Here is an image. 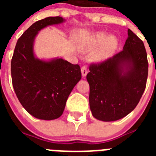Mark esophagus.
<instances>
[{
  "mask_svg": "<svg viewBox=\"0 0 156 156\" xmlns=\"http://www.w3.org/2000/svg\"><path fill=\"white\" fill-rule=\"evenodd\" d=\"M88 71H87V67H85V66H83L82 68H81V74H82V76L83 77H85L87 76V74Z\"/></svg>",
  "mask_w": 156,
  "mask_h": 156,
  "instance_id": "34e87169",
  "label": "esophagus"
}]
</instances>
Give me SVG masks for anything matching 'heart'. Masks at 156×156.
I'll return each instance as SVG.
<instances>
[{
  "label": "heart",
  "mask_w": 156,
  "mask_h": 156,
  "mask_svg": "<svg viewBox=\"0 0 156 156\" xmlns=\"http://www.w3.org/2000/svg\"><path fill=\"white\" fill-rule=\"evenodd\" d=\"M117 46L118 39L115 36H108L104 32H98L83 40L80 48L85 51H90L96 49L92 53L91 58L94 62H99L111 57Z\"/></svg>",
  "instance_id": "heart-1"
}]
</instances>
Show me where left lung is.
I'll return each instance as SVG.
<instances>
[{
    "label": "left lung",
    "mask_w": 156,
    "mask_h": 156,
    "mask_svg": "<svg viewBox=\"0 0 156 156\" xmlns=\"http://www.w3.org/2000/svg\"><path fill=\"white\" fill-rule=\"evenodd\" d=\"M127 33L122 51L91 65L87 75L90 111L98 120L111 122L126 116L145 89L148 63L144 43L129 29Z\"/></svg>",
    "instance_id": "left-lung-1"
}]
</instances>
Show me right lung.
Listing matches in <instances>:
<instances>
[{"mask_svg":"<svg viewBox=\"0 0 156 156\" xmlns=\"http://www.w3.org/2000/svg\"><path fill=\"white\" fill-rule=\"evenodd\" d=\"M60 16L36 22L18 40L11 63L12 85L23 108L37 119L52 120L61 116L74 87L81 79L80 67L63 58L44 59L34 52L39 32L65 23Z\"/></svg>","mask_w":156,"mask_h":156,"instance_id":"obj_1","label":"right lung"}]
</instances>
